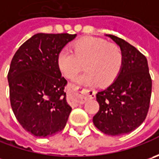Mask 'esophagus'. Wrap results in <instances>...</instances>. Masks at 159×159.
I'll return each instance as SVG.
<instances>
[{"mask_svg":"<svg viewBox=\"0 0 159 159\" xmlns=\"http://www.w3.org/2000/svg\"><path fill=\"white\" fill-rule=\"evenodd\" d=\"M95 91L91 89H85L80 87H75L71 89V95L70 97V102L72 106L78 104H82L87 99L95 97Z\"/></svg>","mask_w":159,"mask_h":159,"instance_id":"34e87169","label":"esophagus"}]
</instances>
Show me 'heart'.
<instances>
[{"label":"heart","instance_id":"obj_1","mask_svg":"<svg viewBox=\"0 0 159 159\" xmlns=\"http://www.w3.org/2000/svg\"><path fill=\"white\" fill-rule=\"evenodd\" d=\"M72 52L62 49L57 63L59 70L68 79L75 77L82 70L86 71L76 81L87 85L108 86L117 79L122 67L123 55L119 46L96 37H85L72 45Z\"/></svg>","mask_w":159,"mask_h":159}]
</instances>
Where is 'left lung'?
Segmentation results:
<instances>
[{
	"mask_svg": "<svg viewBox=\"0 0 159 159\" xmlns=\"http://www.w3.org/2000/svg\"><path fill=\"white\" fill-rule=\"evenodd\" d=\"M106 36L119 46L123 62L112 84L96 94L100 107L93 122L103 134L117 136L131 133L146 119L152 81L147 59L137 48L117 36Z\"/></svg>",
	"mask_w": 159,
	"mask_h": 159,
	"instance_id": "left-lung-1",
	"label": "left lung"
}]
</instances>
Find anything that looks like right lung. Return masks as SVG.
Listing matches in <instances>:
<instances>
[{
  "label": "right lung",
  "mask_w": 159,
  "mask_h": 159,
  "mask_svg": "<svg viewBox=\"0 0 159 159\" xmlns=\"http://www.w3.org/2000/svg\"><path fill=\"white\" fill-rule=\"evenodd\" d=\"M77 36L37 34L23 43L8 73L12 111L25 131L48 137L64 128L71 111L57 63L58 53Z\"/></svg>",
  "instance_id": "obj_1"
}]
</instances>
